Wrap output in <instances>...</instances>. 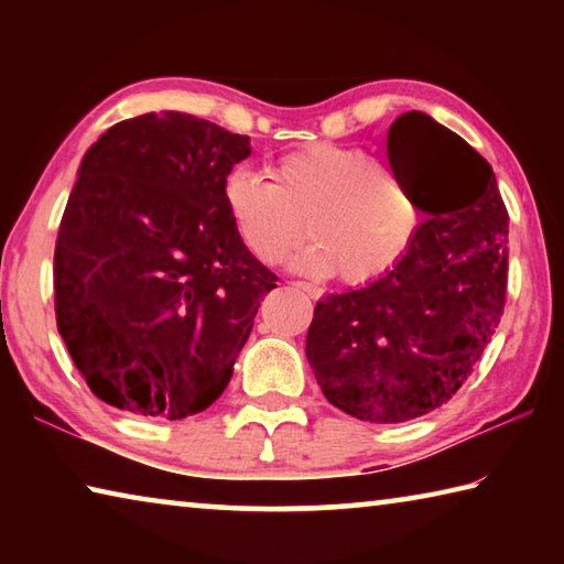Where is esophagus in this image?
I'll return each mask as SVG.
<instances>
[{
  "label": "esophagus",
  "instance_id": "esophagus-1",
  "mask_svg": "<svg viewBox=\"0 0 564 564\" xmlns=\"http://www.w3.org/2000/svg\"><path fill=\"white\" fill-rule=\"evenodd\" d=\"M293 285V289L295 291H303L305 295H311V299H318V291L316 289H313V285H308V283H301V281H293L291 283Z\"/></svg>",
  "mask_w": 564,
  "mask_h": 564
}]
</instances>
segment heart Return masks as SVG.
Instances as JSON below:
<instances>
[{"label":"heart","mask_w":564,"mask_h":564,"mask_svg":"<svg viewBox=\"0 0 564 564\" xmlns=\"http://www.w3.org/2000/svg\"><path fill=\"white\" fill-rule=\"evenodd\" d=\"M224 208L241 243L263 263H279L301 241L299 259L313 275L338 273L368 285L405 259L420 231V208L408 186L368 151L311 144L275 159L271 181L243 166L221 186Z\"/></svg>","instance_id":"1"}]
</instances>
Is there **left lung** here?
Returning <instances> with one entry per match:
<instances>
[{
  "mask_svg": "<svg viewBox=\"0 0 564 564\" xmlns=\"http://www.w3.org/2000/svg\"><path fill=\"white\" fill-rule=\"evenodd\" d=\"M388 161L427 218L388 275L318 301L305 338L328 403L368 423H405L451 400L508 289L510 218L488 161L423 111L390 123Z\"/></svg>",
  "mask_w": 564,
  "mask_h": 564,
  "instance_id": "8db88e82",
  "label": "left lung"
}]
</instances>
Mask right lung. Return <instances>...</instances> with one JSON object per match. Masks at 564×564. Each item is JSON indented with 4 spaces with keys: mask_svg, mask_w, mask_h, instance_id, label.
<instances>
[{
    "mask_svg": "<svg viewBox=\"0 0 564 564\" xmlns=\"http://www.w3.org/2000/svg\"><path fill=\"white\" fill-rule=\"evenodd\" d=\"M251 141L191 113L113 123L76 171L54 251L56 328L91 393L181 420L234 376L275 273L234 231L221 186Z\"/></svg>",
    "mask_w": 564,
    "mask_h": 564,
    "instance_id": "1",
    "label": "right lung"
}]
</instances>
